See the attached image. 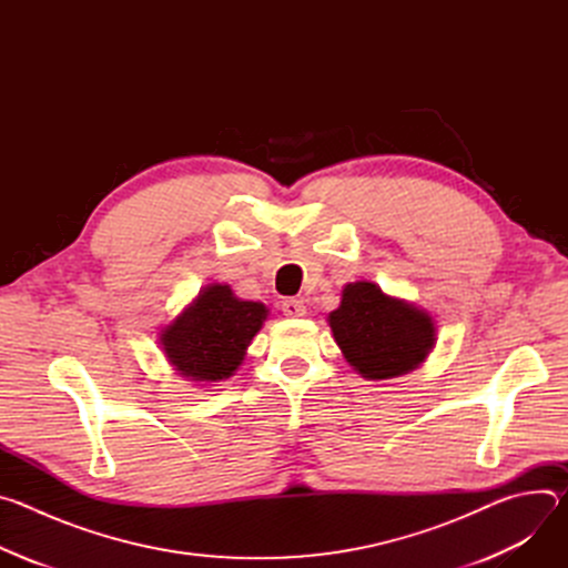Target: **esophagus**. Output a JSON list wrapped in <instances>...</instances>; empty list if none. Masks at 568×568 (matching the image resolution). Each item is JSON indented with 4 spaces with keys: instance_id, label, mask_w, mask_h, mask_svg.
Instances as JSON below:
<instances>
[{
    "instance_id": "1",
    "label": "esophagus",
    "mask_w": 568,
    "mask_h": 568,
    "mask_svg": "<svg viewBox=\"0 0 568 568\" xmlns=\"http://www.w3.org/2000/svg\"><path fill=\"white\" fill-rule=\"evenodd\" d=\"M283 312L285 316H305V303L301 298H285Z\"/></svg>"
}]
</instances>
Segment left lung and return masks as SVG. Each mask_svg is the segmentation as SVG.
<instances>
[{
  "label": "left lung",
  "mask_w": 568,
  "mask_h": 568,
  "mask_svg": "<svg viewBox=\"0 0 568 568\" xmlns=\"http://www.w3.org/2000/svg\"><path fill=\"white\" fill-rule=\"evenodd\" d=\"M328 321L348 364L368 379H390L414 371L436 342L427 312L386 296L366 281L344 287L342 305Z\"/></svg>",
  "instance_id": "8db88e82"
}]
</instances>
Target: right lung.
<instances>
[{"instance_id": "right-lung-1", "label": "right lung", "mask_w": 568, "mask_h": 568, "mask_svg": "<svg viewBox=\"0 0 568 568\" xmlns=\"http://www.w3.org/2000/svg\"><path fill=\"white\" fill-rule=\"evenodd\" d=\"M265 318L263 303L235 298L229 285H211L164 331L161 344L180 375L220 382L245 359Z\"/></svg>"}]
</instances>
